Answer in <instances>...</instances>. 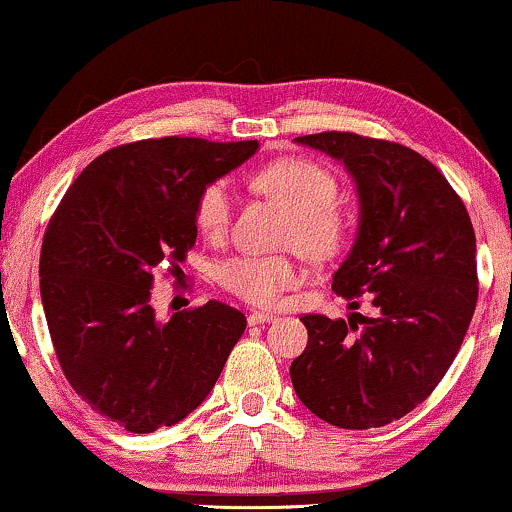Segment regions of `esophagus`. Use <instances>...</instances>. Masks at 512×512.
<instances>
[{
	"mask_svg": "<svg viewBox=\"0 0 512 512\" xmlns=\"http://www.w3.org/2000/svg\"><path fill=\"white\" fill-rule=\"evenodd\" d=\"M247 321H249V326H258V324H270V321H275V317L268 312H251Z\"/></svg>",
	"mask_w": 512,
	"mask_h": 512,
	"instance_id": "1",
	"label": "esophagus"
}]
</instances>
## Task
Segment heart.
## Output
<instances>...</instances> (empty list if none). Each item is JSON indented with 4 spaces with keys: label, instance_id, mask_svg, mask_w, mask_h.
<instances>
[{
    "label": "heart",
    "instance_id": "b5f03b06",
    "mask_svg": "<svg viewBox=\"0 0 512 512\" xmlns=\"http://www.w3.org/2000/svg\"><path fill=\"white\" fill-rule=\"evenodd\" d=\"M254 186L291 214L289 242L312 258H328L347 237V219L335 205L338 181L326 167L305 158H282L265 165ZM233 188L212 181L195 198V226L209 240L226 235L233 219ZM216 279L233 296L258 307L277 305L286 291L303 282V270L284 256L240 254L216 268Z\"/></svg>",
    "mask_w": 512,
    "mask_h": 512
}]
</instances>
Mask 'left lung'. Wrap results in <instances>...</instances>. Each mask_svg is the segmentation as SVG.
<instances>
[{
	"label": "left lung",
	"mask_w": 512,
	"mask_h": 512,
	"mask_svg": "<svg viewBox=\"0 0 512 512\" xmlns=\"http://www.w3.org/2000/svg\"><path fill=\"white\" fill-rule=\"evenodd\" d=\"M296 144L338 160L354 181L359 223L333 291L373 293L375 317H303L307 347L291 382L324 422L375 429L415 410L452 366L478 303L475 233L447 179L408 146L354 132Z\"/></svg>",
	"instance_id": "obj_1"
}]
</instances>
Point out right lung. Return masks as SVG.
Wrapping results in <instances>:
<instances>
[{
	"label": "right lung",
	"instance_id": "obj_1",
	"mask_svg": "<svg viewBox=\"0 0 512 512\" xmlns=\"http://www.w3.org/2000/svg\"><path fill=\"white\" fill-rule=\"evenodd\" d=\"M258 142L142 139L95 158L48 223L41 303L72 389L130 433L172 426L209 396L247 319L209 300L158 319L153 272L195 244V198ZM179 270V268H177Z\"/></svg>",
	"mask_w": 512,
	"mask_h": 512
}]
</instances>
